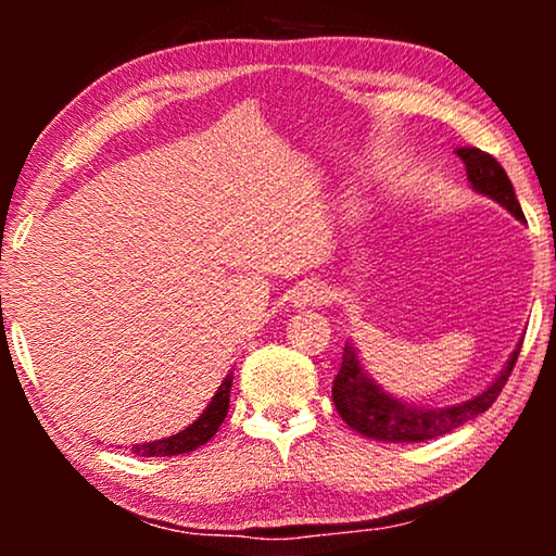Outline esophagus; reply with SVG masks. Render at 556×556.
<instances>
[{"label":"esophagus","instance_id":"34e87169","mask_svg":"<svg viewBox=\"0 0 556 556\" xmlns=\"http://www.w3.org/2000/svg\"><path fill=\"white\" fill-rule=\"evenodd\" d=\"M326 299L328 291L321 285H316V281H301V285H296L294 291H291V304L296 308L321 306Z\"/></svg>","mask_w":556,"mask_h":556}]
</instances>
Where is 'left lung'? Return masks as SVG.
Returning a JSON list of instances; mask_svg holds the SVG:
<instances>
[{
  "label": "left lung",
  "instance_id": "left-lung-1",
  "mask_svg": "<svg viewBox=\"0 0 556 556\" xmlns=\"http://www.w3.org/2000/svg\"><path fill=\"white\" fill-rule=\"evenodd\" d=\"M456 154L466 164L470 188L485 195V199L495 201L497 205H503L507 213L525 223L522 208L515 199V188L505 168L491 154L476 147L456 149ZM520 345L522 341L515 345L503 370L495 375V380L485 390L464 402L431 407V404H417L394 397L380 382H375L370 372L363 368L355 343L348 338L343 345L341 370H338L333 380V404L348 427L375 441L419 444V441L444 437L448 431L466 425V421L476 419L478 414H483L497 400V394H501L507 378H510L517 355H520Z\"/></svg>",
  "mask_w": 556,
  "mask_h": 556
}]
</instances>
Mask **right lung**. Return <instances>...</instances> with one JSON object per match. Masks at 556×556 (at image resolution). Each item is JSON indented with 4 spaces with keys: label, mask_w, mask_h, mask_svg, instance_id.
Wrapping results in <instances>:
<instances>
[{
    "label": "right lung",
    "mask_w": 556,
    "mask_h": 556,
    "mask_svg": "<svg viewBox=\"0 0 556 556\" xmlns=\"http://www.w3.org/2000/svg\"><path fill=\"white\" fill-rule=\"evenodd\" d=\"M230 388H232V372H228L220 382V388L215 390L213 400L208 402V407L201 412V417L188 425L186 429L178 431V434H172L166 439H154V441H144V444H131V454L144 456V458H154V456H178V454H188V451H195L203 446L205 441H211L215 437V431L223 425L225 414H228L230 407Z\"/></svg>",
    "instance_id": "add662e5"
}]
</instances>
